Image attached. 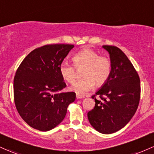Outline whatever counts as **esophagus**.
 I'll return each mask as SVG.
<instances>
[{"label":"esophagus","instance_id":"obj_1","mask_svg":"<svg viewBox=\"0 0 154 154\" xmlns=\"http://www.w3.org/2000/svg\"><path fill=\"white\" fill-rule=\"evenodd\" d=\"M76 97H77V99H83V98H85V96H82V95H80V94H77Z\"/></svg>","mask_w":154,"mask_h":154}]
</instances>
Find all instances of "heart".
I'll use <instances>...</instances> for the list:
<instances>
[{"label":"heart","mask_w":154,"mask_h":154,"mask_svg":"<svg viewBox=\"0 0 154 154\" xmlns=\"http://www.w3.org/2000/svg\"><path fill=\"white\" fill-rule=\"evenodd\" d=\"M73 65L63 61L59 66L61 77L67 82L72 83L77 77V70H82V80L74 82L71 90L77 94H85L91 90L94 85L102 86L107 82L112 71V63L109 58L99 56L97 52L89 48H84L74 55Z\"/></svg>","instance_id":"heart-1"}]
</instances>
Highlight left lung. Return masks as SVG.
<instances>
[{"instance_id": "8db88e82", "label": "left lung", "mask_w": 154, "mask_h": 154, "mask_svg": "<svg viewBox=\"0 0 154 154\" xmlns=\"http://www.w3.org/2000/svg\"><path fill=\"white\" fill-rule=\"evenodd\" d=\"M109 52L112 71L109 79L92 96L95 107L88 112L90 124L102 134H112L124 127L137 111L140 99L137 72L124 52L116 46H102ZM99 95L98 100L95 97Z\"/></svg>"}]
</instances>
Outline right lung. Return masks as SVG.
Instances as JSON below:
<instances>
[{"label":"right lung","instance_id":"obj_1","mask_svg":"<svg viewBox=\"0 0 154 154\" xmlns=\"http://www.w3.org/2000/svg\"><path fill=\"white\" fill-rule=\"evenodd\" d=\"M73 45H47L35 49L20 63L14 78V98L20 116L30 126L51 130L65 118L75 100L74 92L60 93L66 88L59 66Z\"/></svg>","mask_w":154,"mask_h":154}]
</instances>
